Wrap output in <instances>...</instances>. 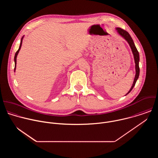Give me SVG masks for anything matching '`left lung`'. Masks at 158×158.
Masks as SVG:
<instances>
[{"mask_svg":"<svg viewBox=\"0 0 158 158\" xmlns=\"http://www.w3.org/2000/svg\"><path fill=\"white\" fill-rule=\"evenodd\" d=\"M118 31V32L123 37H124L126 40L127 42H128V44H129V46L131 47V49L132 50V54H133V56H134V62H135V64H136V76H135V77H134V82H133V84L132 85V87L130 89V90L129 91V92L126 94H128L131 91V90L133 89L134 86L135 85V84H136V82L139 77V52L136 48V46H135L134 45V43L133 42V40L132 39V37H131V35H129V34L125 30L121 29V28H119V27H117L116 29Z\"/></svg>","mask_w":158,"mask_h":158,"instance_id":"8db88e82","label":"left lung"}]
</instances>
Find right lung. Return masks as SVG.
<instances>
[{
	"label": "right lung",
	"instance_id": "right-lung-1",
	"mask_svg": "<svg viewBox=\"0 0 158 158\" xmlns=\"http://www.w3.org/2000/svg\"><path fill=\"white\" fill-rule=\"evenodd\" d=\"M23 37H24V36L22 37V39H21V40H20V46H19V49L17 50V51L15 52V56H14V62H15V68H14V71H15V68H16V60H17V54H18V53H19V51H20V48H21V46H22V39H23Z\"/></svg>",
	"mask_w": 158,
	"mask_h": 158
}]
</instances>
